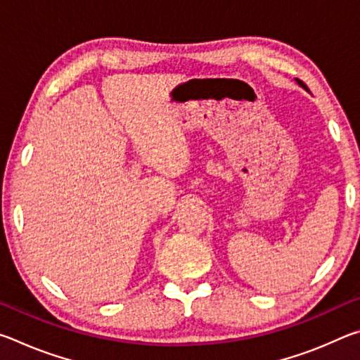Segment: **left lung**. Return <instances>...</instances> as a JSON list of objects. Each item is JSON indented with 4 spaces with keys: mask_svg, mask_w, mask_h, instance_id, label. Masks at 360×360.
I'll list each match as a JSON object with an SVG mask.
<instances>
[{
    "mask_svg": "<svg viewBox=\"0 0 360 360\" xmlns=\"http://www.w3.org/2000/svg\"><path fill=\"white\" fill-rule=\"evenodd\" d=\"M302 85H303V84H302Z\"/></svg>",
    "mask_w": 360,
    "mask_h": 360,
    "instance_id": "obj_1",
    "label": "left lung"
}]
</instances>
